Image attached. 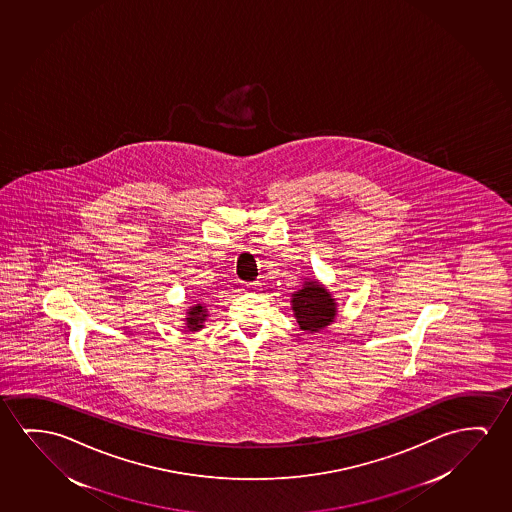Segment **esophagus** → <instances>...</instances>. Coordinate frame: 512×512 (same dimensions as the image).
I'll return each instance as SVG.
<instances>
[{"mask_svg": "<svg viewBox=\"0 0 512 512\" xmlns=\"http://www.w3.org/2000/svg\"><path fill=\"white\" fill-rule=\"evenodd\" d=\"M246 290H257V285H255V283H248Z\"/></svg>", "mask_w": 512, "mask_h": 512, "instance_id": "obj_1", "label": "esophagus"}]
</instances>
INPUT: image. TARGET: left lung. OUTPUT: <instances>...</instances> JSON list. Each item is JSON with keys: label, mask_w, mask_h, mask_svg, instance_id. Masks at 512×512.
Wrapping results in <instances>:
<instances>
[{"label": "left lung", "mask_w": 512, "mask_h": 512, "mask_svg": "<svg viewBox=\"0 0 512 512\" xmlns=\"http://www.w3.org/2000/svg\"><path fill=\"white\" fill-rule=\"evenodd\" d=\"M290 304L299 329L306 333H319L320 329L331 326L338 315V303L333 292L312 278H306L301 289L290 296Z\"/></svg>", "instance_id": "left-lung-1"}]
</instances>
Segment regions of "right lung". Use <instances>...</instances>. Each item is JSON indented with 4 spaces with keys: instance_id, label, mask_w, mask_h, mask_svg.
I'll use <instances>...</instances> for the list:
<instances>
[{
    "instance_id": "add662e5",
    "label": "right lung",
    "mask_w": 512,
    "mask_h": 512,
    "mask_svg": "<svg viewBox=\"0 0 512 512\" xmlns=\"http://www.w3.org/2000/svg\"><path fill=\"white\" fill-rule=\"evenodd\" d=\"M208 317L206 304H193V306H190V308L186 310L185 331H188V333H197V331H200V329L204 327V322L208 320Z\"/></svg>"
}]
</instances>
